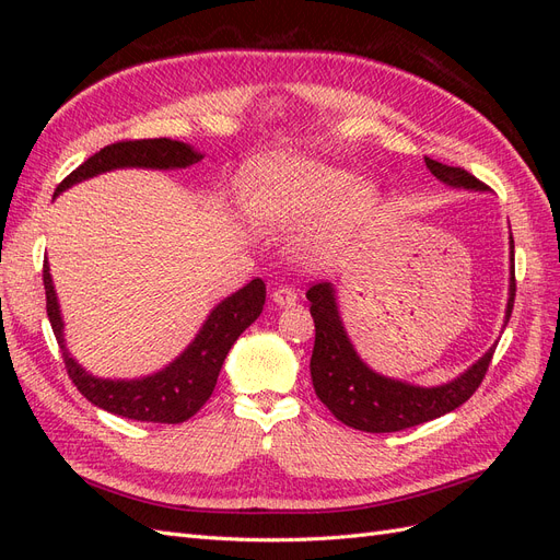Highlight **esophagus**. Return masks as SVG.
Instances as JSON below:
<instances>
[{"mask_svg": "<svg viewBox=\"0 0 560 560\" xmlns=\"http://www.w3.org/2000/svg\"><path fill=\"white\" fill-rule=\"evenodd\" d=\"M273 301L278 303V306H294V303L299 301V292L294 290V287H278V290L273 292Z\"/></svg>", "mask_w": 560, "mask_h": 560, "instance_id": "esophagus-1", "label": "esophagus"}]
</instances>
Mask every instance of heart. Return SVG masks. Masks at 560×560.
<instances>
[{
  "label": "heart",
  "mask_w": 560,
  "mask_h": 560,
  "mask_svg": "<svg viewBox=\"0 0 560 560\" xmlns=\"http://www.w3.org/2000/svg\"><path fill=\"white\" fill-rule=\"evenodd\" d=\"M245 206L268 231L307 226L296 259L325 264L341 252L378 206V189L341 167L303 156H273L247 167Z\"/></svg>",
  "instance_id": "obj_1"
}]
</instances>
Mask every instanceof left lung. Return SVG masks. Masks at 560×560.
Listing matches in <instances>:
<instances>
[{
    "label": "left lung",
    "mask_w": 560,
    "mask_h": 560,
    "mask_svg": "<svg viewBox=\"0 0 560 560\" xmlns=\"http://www.w3.org/2000/svg\"><path fill=\"white\" fill-rule=\"evenodd\" d=\"M425 165L439 182L455 186V189H488L483 182L463 171V167L444 165L432 159H425ZM510 249L514 257L512 235ZM510 276V299H506L504 327L512 317L516 296L514 259ZM306 299L311 301V315L315 319V346L311 358V378L315 395L343 425L354 430L376 434L399 432L455 411L457 406L465 404L477 393V387L481 385L488 371V364L493 360L495 346L483 358L474 362L465 374L436 387H420L387 378L383 374H376L374 369H369L360 360L358 350L352 348L341 315H338V303L331 282L313 284L306 292Z\"/></svg>",
    "instance_id": "8db88e82"
}]
</instances>
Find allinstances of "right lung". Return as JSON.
Wrapping results in <instances>:
<instances>
[{
    "instance_id": "1",
    "label": "right lung",
    "mask_w": 560,
    "mask_h": 560,
    "mask_svg": "<svg viewBox=\"0 0 560 560\" xmlns=\"http://www.w3.org/2000/svg\"><path fill=\"white\" fill-rule=\"evenodd\" d=\"M202 159L200 151L191 144L177 140H124L107 144L97 154L83 161L77 171L67 175L56 189V196L70 189L77 182L95 175H103L118 167H151V171H177L189 167ZM44 290H46V313L50 327L58 338V346L65 358V369L79 393L97 409H105L114 416H124L142 422H177L189 420L200 406L206 404L217 385L219 371L226 360L231 346L238 336L257 319L266 303V284L261 278H254L243 290L217 303L214 311L202 322L200 331L177 360H173L156 374L135 381H112L89 374L65 346V325L58 306L56 287L50 280L48 261H44Z\"/></svg>"
}]
</instances>
